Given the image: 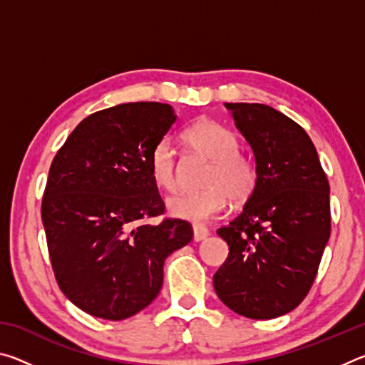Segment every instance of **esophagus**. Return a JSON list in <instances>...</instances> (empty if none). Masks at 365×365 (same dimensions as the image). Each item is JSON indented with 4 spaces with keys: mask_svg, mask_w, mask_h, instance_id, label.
<instances>
[{
    "mask_svg": "<svg viewBox=\"0 0 365 365\" xmlns=\"http://www.w3.org/2000/svg\"><path fill=\"white\" fill-rule=\"evenodd\" d=\"M207 237H209L207 227L201 225V224L193 225V240H195V242H202V240H206Z\"/></svg>",
    "mask_w": 365,
    "mask_h": 365,
    "instance_id": "obj_1",
    "label": "esophagus"
}]
</instances>
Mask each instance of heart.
<instances>
[{"instance_id":"b5f03b06","label":"heart","mask_w":365,"mask_h":365,"mask_svg":"<svg viewBox=\"0 0 365 365\" xmlns=\"http://www.w3.org/2000/svg\"><path fill=\"white\" fill-rule=\"evenodd\" d=\"M182 138L191 151L211 160L205 177L206 188L180 191L168 200V212L175 219L206 222L219 215L228 205L246 201L257 185L255 159L240 151L237 133L222 123L200 119L185 128ZM153 182L172 191L177 187V158L169 138L154 143L148 158Z\"/></svg>"}]
</instances>
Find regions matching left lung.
Listing matches in <instances>:
<instances>
[{"mask_svg": "<svg viewBox=\"0 0 365 365\" xmlns=\"http://www.w3.org/2000/svg\"><path fill=\"white\" fill-rule=\"evenodd\" d=\"M257 168L242 214L217 233L228 257L214 275L220 301L248 319H275L311 289L330 238V185L316 146L279 110L225 103Z\"/></svg>", "mask_w": 365, "mask_h": 365, "instance_id": "obj_1", "label": "left lung"}]
</instances>
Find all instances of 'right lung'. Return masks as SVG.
Instances as JSON below:
<instances>
[{
  "instance_id": "1",
  "label": "right lung",
  "mask_w": 365,
  "mask_h": 365,
  "mask_svg": "<svg viewBox=\"0 0 365 365\" xmlns=\"http://www.w3.org/2000/svg\"><path fill=\"white\" fill-rule=\"evenodd\" d=\"M177 120L163 103H125L91 114L53 159L41 220L56 282L90 316L123 320L151 304L164 261L193 238L164 214L148 158Z\"/></svg>"
}]
</instances>
